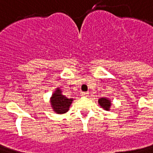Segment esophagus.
<instances>
[{"mask_svg": "<svg viewBox=\"0 0 153 153\" xmlns=\"http://www.w3.org/2000/svg\"><path fill=\"white\" fill-rule=\"evenodd\" d=\"M81 95H82V96L87 97V96H89V92H82V93H81Z\"/></svg>", "mask_w": 153, "mask_h": 153, "instance_id": "1", "label": "esophagus"}]
</instances>
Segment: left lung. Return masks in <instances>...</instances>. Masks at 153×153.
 Segmentation results:
<instances>
[{
	"label": "left lung",
	"mask_w": 153,
	"mask_h": 153,
	"mask_svg": "<svg viewBox=\"0 0 153 153\" xmlns=\"http://www.w3.org/2000/svg\"><path fill=\"white\" fill-rule=\"evenodd\" d=\"M98 103L99 105H100V106L103 108L105 111H110L111 106V100L110 99L105 98V97L99 99Z\"/></svg>",
	"instance_id": "1"
}]
</instances>
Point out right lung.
<instances>
[{
    "label": "right lung",
    "mask_w": 153,
    "mask_h": 153,
    "mask_svg": "<svg viewBox=\"0 0 153 153\" xmlns=\"http://www.w3.org/2000/svg\"><path fill=\"white\" fill-rule=\"evenodd\" d=\"M62 93L63 91L58 87L50 98V105L53 111L60 115L68 111L69 107L74 100V99L68 98Z\"/></svg>",
    "instance_id": "right-lung-1"
}]
</instances>
